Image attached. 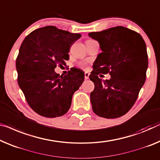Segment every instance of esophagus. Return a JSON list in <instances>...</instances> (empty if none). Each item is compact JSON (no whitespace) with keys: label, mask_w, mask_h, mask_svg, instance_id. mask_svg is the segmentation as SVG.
Returning <instances> with one entry per match:
<instances>
[{"label":"esophagus","mask_w":160,"mask_h":160,"mask_svg":"<svg viewBox=\"0 0 160 160\" xmlns=\"http://www.w3.org/2000/svg\"><path fill=\"white\" fill-rule=\"evenodd\" d=\"M89 75H90V74L88 72H85V80H88V78H89Z\"/></svg>","instance_id":"esophagus-1"}]
</instances>
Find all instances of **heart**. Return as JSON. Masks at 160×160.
<instances>
[{"label":"heart","mask_w":160,"mask_h":160,"mask_svg":"<svg viewBox=\"0 0 160 160\" xmlns=\"http://www.w3.org/2000/svg\"><path fill=\"white\" fill-rule=\"evenodd\" d=\"M85 65V64H81V65H80V66L81 67H84Z\"/></svg>","instance_id":"1"}]
</instances>
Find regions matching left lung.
I'll list each match as a JSON object with an SVG mask.
<instances>
[{"mask_svg": "<svg viewBox=\"0 0 160 160\" xmlns=\"http://www.w3.org/2000/svg\"><path fill=\"white\" fill-rule=\"evenodd\" d=\"M88 36L98 42L102 51L89 76L95 85L90 93L92 111L101 117H120L132 108L146 80V44L139 34L124 27ZM101 73H109L111 79L102 81L97 76Z\"/></svg>", "mask_w": 160, "mask_h": 160, "instance_id": "left-lung-1", "label": "left lung"}]
</instances>
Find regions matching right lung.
Instances as JSON below:
<instances>
[{
	"label": "right lung",
	"instance_id": "right-lung-1",
	"mask_svg": "<svg viewBox=\"0 0 160 160\" xmlns=\"http://www.w3.org/2000/svg\"><path fill=\"white\" fill-rule=\"evenodd\" d=\"M80 37V34L47 26L33 31L21 44L16 62L18 83L29 106L40 116L54 118L70 109L74 92L84 81V72L73 68L60 76L54 69L66 65L71 45Z\"/></svg>",
	"mask_w": 160,
	"mask_h": 160
}]
</instances>
